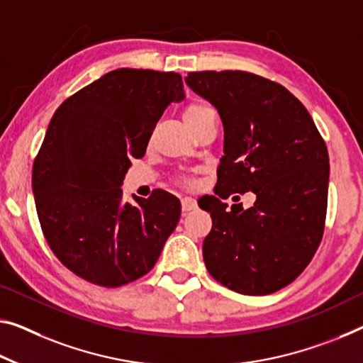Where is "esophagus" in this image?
I'll return each instance as SVG.
<instances>
[{"label":"esophagus","instance_id":"34e87169","mask_svg":"<svg viewBox=\"0 0 363 363\" xmlns=\"http://www.w3.org/2000/svg\"><path fill=\"white\" fill-rule=\"evenodd\" d=\"M194 208H196V201H194L193 198H189V196L182 198V211H183V213H188V211H191Z\"/></svg>","mask_w":363,"mask_h":363}]
</instances>
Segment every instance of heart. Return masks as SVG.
I'll return each mask as SVG.
<instances>
[{
	"label": "heart",
	"instance_id": "heart-1",
	"mask_svg": "<svg viewBox=\"0 0 363 363\" xmlns=\"http://www.w3.org/2000/svg\"><path fill=\"white\" fill-rule=\"evenodd\" d=\"M213 113L214 111L208 104L193 102L188 105L185 111H183V120H185V123L188 125L189 130L194 131L206 118H208L209 115H213Z\"/></svg>",
	"mask_w": 363,
	"mask_h": 363
}]
</instances>
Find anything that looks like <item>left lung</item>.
I'll return each instance as SVG.
<instances>
[{
  "label": "left lung",
  "mask_w": 363,
  "mask_h": 363,
  "mask_svg": "<svg viewBox=\"0 0 363 363\" xmlns=\"http://www.w3.org/2000/svg\"><path fill=\"white\" fill-rule=\"evenodd\" d=\"M219 111L224 155L216 196L198 201L213 228L203 242L209 274L245 295H267L295 281L325 232L330 157L302 102L286 87L247 71H199L185 77ZM253 191L252 208L221 203Z\"/></svg>",
  "instance_id": "1"
}]
</instances>
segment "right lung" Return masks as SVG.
I'll list each match as a JSON object with an SVG mask.
<instances>
[{
  "label": "right lung",
  "instance_id": "add662e5",
  "mask_svg": "<svg viewBox=\"0 0 363 363\" xmlns=\"http://www.w3.org/2000/svg\"><path fill=\"white\" fill-rule=\"evenodd\" d=\"M178 72L121 68L72 94L55 111L32 169L43 235L76 276L120 287L152 269L180 219V201L159 189L123 201L131 159L143 157L172 102Z\"/></svg>",
  "mask_w": 363,
  "mask_h": 363
}]
</instances>
